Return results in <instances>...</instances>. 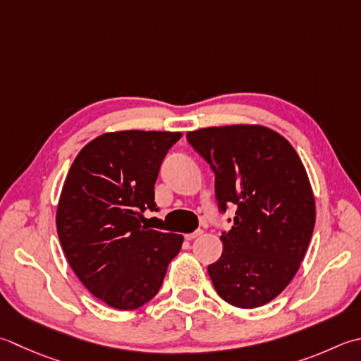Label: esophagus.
I'll return each mask as SVG.
<instances>
[{
    "label": "esophagus",
    "mask_w": 361,
    "mask_h": 361,
    "mask_svg": "<svg viewBox=\"0 0 361 361\" xmlns=\"http://www.w3.org/2000/svg\"><path fill=\"white\" fill-rule=\"evenodd\" d=\"M202 235H203L202 230H195L194 233H188V235H185V238H186V241H192V239L199 238V236H202Z\"/></svg>",
    "instance_id": "1"
}]
</instances>
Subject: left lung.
Returning <instances> with one entry per match:
<instances>
[{
    "mask_svg": "<svg viewBox=\"0 0 361 361\" xmlns=\"http://www.w3.org/2000/svg\"><path fill=\"white\" fill-rule=\"evenodd\" d=\"M186 137L213 169L219 209L238 208L221 236V258L208 266L211 281L230 305L263 307L294 279L313 235L305 167L281 134L261 125L211 126Z\"/></svg>",
    "mask_w": 361,
    "mask_h": 361,
    "instance_id": "1",
    "label": "left lung"
}]
</instances>
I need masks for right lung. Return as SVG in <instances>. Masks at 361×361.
<instances>
[{"label":"right lung","mask_w":361,"mask_h":361,"mask_svg":"<svg viewBox=\"0 0 361 361\" xmlns=\"http://www.w3.org/2000/svg\"><path fill=\"white\" fill-rule=\"evenodd\" d=\"M181 133H106L82 148L63 183L58 236L81 283L117 310H136L154 295L178 255L183 236L150 230L162 159Z\"/></svg>","instance_id":"1"}]
</instances>
